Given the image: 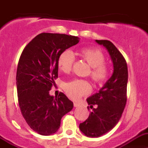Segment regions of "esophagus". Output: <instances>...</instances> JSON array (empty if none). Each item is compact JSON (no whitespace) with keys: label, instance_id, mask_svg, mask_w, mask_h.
I'll return each mask as SVG.
<instances>
[{"label":"esophagus","instance_id":"obj_1","mask_svg":"<svg viewBox=\"0 0 148 148\" xmlns=\"http://www.w3.org/2000/svg\"><path fill=\"white\" fill-rule=\"evenodd\" d=\"M74 106L75 107H79L80 106V104H79V103H77V102H74Z\"/></svg>","mask_w":148,"mask_h":148}]
</instances>
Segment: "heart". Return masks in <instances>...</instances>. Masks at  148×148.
<instances>
[{"label": "heart", "instance_id": "obj_1", "mask_svg": "<svg viewBox=\"0 0 148 148\" xmlns=\"http://www.w3.org/2000/svg\"><path fill=\"white\" fill-rule=\"evenodd\" d=\"M79 57L91 66L89 72V77L97 85L104 84L108 80L110 68L105 62L104 53L96 48H82L79 51ZM74 63V56L70 50H64L59 54L57 64L59 69L65 74H69ZM64 91L66 95L73 99H78L84 95H88L91 91V86L87 81L82 79H74L64 84Z\"/></svg>", "mask_w": 148, "mask_h": 148}]
</instances>
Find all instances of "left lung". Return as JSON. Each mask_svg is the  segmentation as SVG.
<instances>
[{"label":"left lung","instance_id":"left-lung-1","mask_svg":"<svg viewBox=\"0 0 148 148\" xmlns=\"http://www.w3.org/2000/svg\"><path fill=\"white\" fill-rule=\"evenodd\" d=\"M108 51L114 66V72L104 86L86 99L93 109L89 117L80 123L79 129L86 136L99 138L110 132L120 120L127 102L128 70L124 56L108 40H96ZM95 106L96 108H93ZM89 110V107H87Z\"/></svg>","mask_w":148,"mask_h":148}]
</instances>
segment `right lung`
<instances>
[{
	"instance_id": "right-lung-1",
	"label": "right lung",
	"mask_w": 148,
	"mask_h": 148,
	"mask_svg": "<svg viewBox=\"0 0 148 148\" xmlns=\"http://www.w3.org/2000/svg\"><path fill=\"white\" fill-rule=\"evenodd\" d=\"M79 41L74 36L41 33L21 55L16 72L19 107L28 126L40 135L55 133L62 117L72 110L73 102L64 94L54 98L49 91L58 78L59 54Z\"/></svg>"
}]
</instances>
